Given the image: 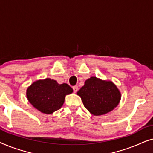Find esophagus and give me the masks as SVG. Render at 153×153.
<instances>
[{"label":"esophagus","instance_id":"34e87169","mask_svg":"<svg viewBox=\"0 0 153 153\" xmlns=\"http://www.w3.org/2000/svg\"><path fill=\"white\" fill-rule=\"evenodd\" d=\"M79 90V87L77 86V85H74V86H73V91H74V93H76L77 91H78Z\"/></svg>","mask_w":153,"mask_h":153}]
</instances>
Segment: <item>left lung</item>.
<instances>
[{
	"mask_svg": "<svg viewBox=\"0 0 153 153\" xmlns=\"http://www.w3.org/2000/svg\"><path fill=\"white\" fill-rule=\"evenodd\" d=\"M83 105L94 116H101L111 111L121 99L120 92L112 81L91 76L77 92Z\"/></svg>",
	"mask_w": 153,
	"mask_h": 153,
	"instance_id": "left-lung-1",
	"label": "left lung"
}]
</instances>
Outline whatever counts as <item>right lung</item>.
<instances>
[{
  "instance_id": "right-lung-1",
  "label": "right lung",
  "mask_w": 153,
  "mask_h": 153,
  "mask_svg": "<svg viewBox=\"0 0 153 153\" xmlns=\"http://www.w3.org/2000/svg\"><path fill=\"white\" fill-rule=\"evenodd\" d=\"M73 89L67 83L58 84L47 78L33 82L26 91V97L34 107L43 114H51L63 105L65 97Z\"/></svg>"
}]
</instances>
